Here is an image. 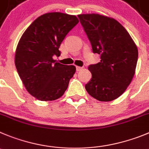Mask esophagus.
<instances>
[{"label": "esophagus", "instance_id": "1", "mask_svg": "<svg viewBox=\"0 0 149 149\" xmlns=\"http://www.w3.org/2000/svg\"><path fill=\"white\" fill-rule=\"evenodd\" d=\"M83 69L82 67H79V66H76V71H80Z\"/></svg>", "mask_w": 149, "mask_h": 149}]
</instances>
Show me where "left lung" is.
<instances>
[{"mask_svg":"<svg viewBox=\"0 0 149 149\" xmlns=\"http://www.w3.org/2000/svg\"><path fill=\"white\" fill-rule=\"evenodd\" d=\"M100 62L89 65L92 78L85 89L100 101L116 99L124 93L134 75L138 51L127 31L113 18L98 14L78 15Z\"/></svg>","mask_w":149,"mask_h":149,"instance_id":"1","label":"left lung"}]
</instances>
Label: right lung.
Here are the masks:
<instances>
[{
  "mask_svg": "<svg viewBox=\"0 0 149 149\" xmlns=\"http://www.w3.org/2000/svg\"><path fill=\"white\" fill-rule=\"evenodd\" d=\"M79 23L75 15L51 12L37 17L22 35L15 53V66L25 87L40 101H54L67 90L76 72L73 65L53 59L61 43Z\"/></svg>",
  "mask_w": 149,
  "mask_h": 149,
  "instance_id": "right-lung-1",
  "label": "right lung"
}]
</instances>
